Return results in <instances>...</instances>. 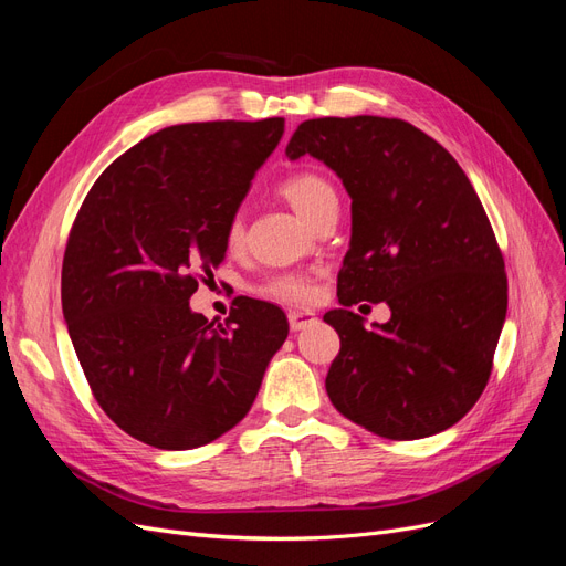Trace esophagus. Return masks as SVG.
Returning <instances> with one entry per match:
<instances>
[{
    "label": "esophagus",
    "mask_w": 566,
    "mask_h": 566,
    "mask_svg": "<svg viewBox=\"0 0 566 566\" xmlns=\"http://www.w3.org/2000/svg\"><path fill=\"white\" fill-rule=\"evenodd\" d=\"M287 321H290V328L297 333V331H304V328H310V325H314L316 316L312 312H295L293 310V312H287Z\"/></svg>",
    "instance_id": "34e87169"
}]
</instances>
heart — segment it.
<instances>
[{
    "mask_svg": "<svg viewBox=\"0 0 566 566\" xmlns=\"http://www.w3.org/2000/svg\"><path fill=\"white\" fill-rule=\"evenodd\" d=\"M281 193L290 202V208H293L302 219L310 221V224L316 219V214L325 208V205L337 200L335 186L316 172H300L295 177H290L281 186ZM227 241L231 248H235L243 241V219L241 217H235L229 224ZM260 293L271 300L306 302L312 297V283L302 276H276V279L266 281L260 287Z\"/></svg>",
    "mask_w": 566,
    "mask_h": 566,
    "instance_id": "obj_1",
    "label": "heart"
}]
</instances>
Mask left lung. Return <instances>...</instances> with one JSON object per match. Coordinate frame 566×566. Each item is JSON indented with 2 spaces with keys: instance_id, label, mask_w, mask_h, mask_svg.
<instances>
[{
  "instance_id": "left-lung-1",
  "label": "left lung",
  "mask_w": 566,
  "mask_h": 566,
  "mask_svg": "<svg viewBox=\"0 0 566 566\" xmlns=\"http://www.w3.org/2000/svg\"><path fill=\"white\" fill-rule=\"evenodd\" d=\"M285 156H312L352 198V238L337 273L339 335L325 391L352 422L385 439L449 430L482 397L507 314L503 254L451 153L403 119H306ZM385 301L366 329L352 303Z\"/></svg>"
}]
</instances>
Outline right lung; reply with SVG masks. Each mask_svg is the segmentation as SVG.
Segmentation results:
<instances>
[{
    "instance_id": "obj_1",
    "label": "right lung",
    "mask_w": 566,
    "mask_h": 566,
    "mask_svg": "<svg viewBox=\"0 0 566 566\" xmlns=\"http://www.w3.org/2000/svg\"><path fill=\"white\" fill-rule=\"evenodd\" d=\"M283 129V117L160 129L82 202L63 256V318L98 406L148 447L188 451L229 432L287 337L276 304L241 300L227 323L188 304L200 273L224 260L229 224Z\"/></svg>"
}]
</instances>
